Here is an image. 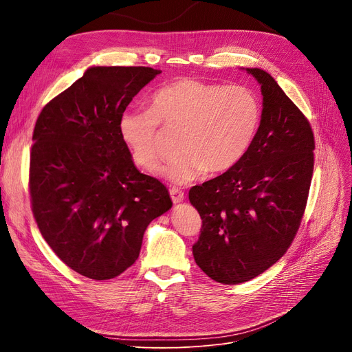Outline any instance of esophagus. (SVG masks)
<instances>
[{"label": "esophagus", "instance_id": "obj_1", "mask_svg": "<svg viewBox=\"0 0 352 352\" xmlns=\"http://www.w3.org/2000/svg\"><path fill=\"white\" fill-rule=\"evenodd\" d=\"M170 195H171V199H173L174 204H178V202H182V199H184V192L178 188L170 190Z\"/></svg>", "mask_w": 352, "mask_h": 352}]
</instances>
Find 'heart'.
I'll return each instance as SVG.
<instances>
[{
	"label": "heart",
	"instance_id": "1",
	"mask_svg": "<svg viewBox=\"0 0 352 352\" xmlns=\"http://www.w3.org/2000/svg\"><path fill=\"white\" fill-rule=\"evenodd\" d=\"M261 122V102L244 85H221L179 78L157 89L151 108H128L118 129L133 161L153 170L158 160V125L181 128L178 157L164 164L160 175L186 186L207 171L231 170L248 153Z\"/></svg>",
	"mask_w": 352,
	"mask_h": 352
}]
</instances>
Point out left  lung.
Returning a JSON list of instances; mask_svg holds the SVG:
<instances>
[{
  "label": "left lung",
  "mask_w": 352,
  "mask_h": 352,
  "mask_svg": "<svg viewBox=\"0 0 352 352\" xmlns=\"http://www.w3.org/2000/svg\"><path fill=\"white\" fill-rule=\"evenodd\" d=\"M260 82L263 114L248 153L231 170L190 190L202 227L197 265L221 284H241L289 248L305 211L314 171V134L305 116L268 72Z\"/></svg>",
  "instance_id": "obj_1"
}]
</instances>
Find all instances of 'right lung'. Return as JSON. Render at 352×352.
Masks as SVG:
<instances>
[{
  "label": "right lung",
  "instance_id": "right-lung-1",
  "mask_svg": "<svg viewBox=\"0 0 352 352\" xmlns=\"http://www.w3.org/2000/svg\"><path fill=\"white\" fill-rule=\"evenodd\" d=\"M161 74L91 67L40 113L30 157L31 208L44 239L71 270L111 280L131 267L168 190L137 170L120 137L128 104Z\"/></svg>",
  "mask_w": 352,
  "mask_h": 352
}]
</instances>
